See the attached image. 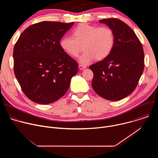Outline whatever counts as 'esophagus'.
Wrapping results in <instances>:
<instances>
[{"label":"esophagus","instance_id":"obj_1","mask_svg":"<svg viewBox=\"0 0 158 158\" xmlns=\"http://www.w3.org/2000/svg\"><path fill=\"white\" fill-rule=\"evenodd\" d=\"M79 69H80L81 70H83V69H84L86 68V65H83V64H79Z\"/></svg>","mask_w":158,"mask_h":158}]
</instances>
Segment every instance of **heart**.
Returning a JSON list of instances; mask_svg holds the SVG:
<instances>
[{"label":"heart","mask_w":158,"mask_h":158,"mask_svg":"<svg viewBox=\"0 0 158 158\" xmlns=\"http://www.w3.org/2000/svg\"><path fill=\"white\" fill-rule=\"evenodd\" d=\"M115 37L113 31L107 26L98 27L87 24H81L72 31V37H62L59 46L69 56L77 57L82 64H87L96 58L98 60L106 58L113 49Z\"/></svg>","instance_id":"1"}]
</instances>
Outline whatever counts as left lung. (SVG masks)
I'll use <instances>...</instances> for the list:
<instances>
[{
    "mask_svg": "<svg viewBox=\"0 0 158 158\" xmlns=\"http://www.w3.org/2000/svg\"><path fill=\"white\" fill-rule=\"evenodd\" d=\"M99 22L113 31L115 42L106 58L89 66L94 74L92 86L102 98L119 101L138 85L144 67V51L136 34L122 20L109 18Z\"/></svg>",
    "mask_w": 158,
    "mask_h": 158,
    "instance_id": "obj_1",
    "label": "left lung"
}]
</instances>
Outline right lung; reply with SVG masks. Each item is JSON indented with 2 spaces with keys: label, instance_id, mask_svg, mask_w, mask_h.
<instances>
[{
  "label": "right lung",
  "instance_id": "add662e5",
  "mask_svg": "<svg viewBox=\"0 0 158 158\" xmlns=\"http://www.w3.org/2000/svg\"><path fill=\"white\" fill-rule=\"evenodd\" d=\"M74 22L44 21L27 27L15 43V76L25 95L48 104L62 98L78 71V64L62 51L59 42Z\"/></svg>",
  "mask_w": 158,
  "mask_h": 158
}]
</instances>
